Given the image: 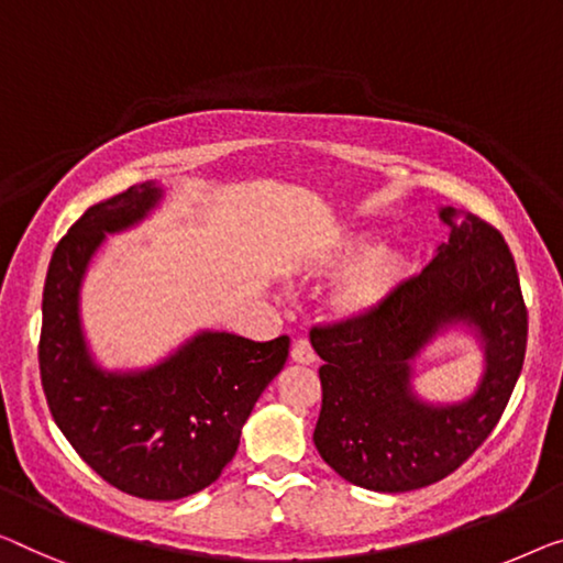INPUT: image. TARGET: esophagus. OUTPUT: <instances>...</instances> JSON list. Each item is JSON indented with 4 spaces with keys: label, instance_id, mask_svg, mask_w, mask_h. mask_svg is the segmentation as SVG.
Listing matches in <instances>:
<instances>
[{
    "label": "esophagus",
    "instance_id": "34e87169",
    "mask_svg": "<svg viewBox=\"0 0 563 563\" xmlns=\"http://www.w3.org/2000/svg\"><path fill=\"white\" fill-rule=\"evenodd\" d=\"M290 358L296 364H313L316 362V351H313V346H310V341L298 339L296 343H292Z\"/></svg>",
    "mask_w": 563,
    "mask_h": 563
}]
</instances>
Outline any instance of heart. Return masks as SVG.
<instances>
[{
	"instance_id": "obj_1",
	"label": "heart",
	"mask_w": 563,
	"mask_h": 563,
	"mask_svg": "<svg viewBox=\"0 0 563 563\" xmlns=\"http://www.w3.org/2000/svg\"><path fill=\"white\" fill-rule=\"evenodd\" d=\"M374 242L372 232H354L343 238L329 255L325 263L356 257L368 250ZM409 273V255L399 247H379L364 255L354 267H349L341 283L333 290V308L343 318H362L379 310L394 296L401 280Z\"/></svg>"
}]
</instances>
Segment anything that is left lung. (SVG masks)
<instances>
[{
	"label": "left lung",
	"instance_id": "left-lung-1",
	"mask_svg": "<svg viewBox=\"0 0 563 563\" xmlns=\"http://www.w3.org/2000/svg\"><path fill=\"white\" fill-rule=\"evenodd\" d=\"M440 220L450 240L379 310L310 329L323 358L313 442L358 488L407 493L455 473L496 430L521 376L528 310L506 240L481 217L452 207L440 209ZM457 322L484 343V379L463 402L430 406L411 391V362Z\"/></svg>",
	"mask_w": 563,
	"mask_h": 563
}]
</instances>
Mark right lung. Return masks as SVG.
I'll use <instances>...</instances> for the list:
<instances>
[{
    "label": "right lung",
    "mask_w": 563,
    "mask_h": 563,
    "mask_svg": "<svg viewBox=\"0 0 563 563\" xmlns=\"http://www.w3.org/2000/svg\"><path fill=\"white\" fill-rule=\"evenodd\" d=\"M164 189L144 181L98 201L57 242L42 290L40 376L55 424L129 496L179 500L222 475L242 424L288 358V335L201 331L144 372H106L80 323V285L106 234L146 220Z\"/></svg>",
    "instance_id": "1"
}]
</instances>
